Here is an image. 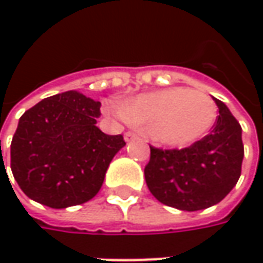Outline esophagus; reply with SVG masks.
<instances>
[{
    "mask_svg": "<svg viewBox=\"0 0 263 263\" xmlns=\"http://www.w3.org/2000/svg\"><path fill=\"white\" fill-rule=\"evenodd\" d=\"M137 137H139V135H136V133L127 132L126 135H124V140H126V142H133V140H136Z\"/></svg>",
    "mask_w": 263,
    "mask_h": 263,
    "instance_id": "esophagus-1",
    "label": "esophagus"
}]
</instances>
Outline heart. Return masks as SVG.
Here are the masks:
<instances>
[{"label": "heart", "mask_w": 263, "mask_h": 263, "mask_svg": "<svg viewBox=\"0 0 263 263\" xmlns=\"http://www.w3.org/2000/svg\"><path fill=\"white\" fill-rule=\"evenodd\" d=\"M106 112L133 124L145 126L147 135L167 147H186L196 143L217 121L218 108L214 99L189 87H167L142 93Z\"/></svg>", "instance_id": "heart-1"}]
</instances>
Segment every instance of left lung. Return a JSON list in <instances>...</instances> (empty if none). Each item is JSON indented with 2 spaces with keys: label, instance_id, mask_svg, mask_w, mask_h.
I'll return each instance as SVG.
<instances>
[{
  "label": "left lung",
  "instance_id": "1",
  "mask_svg": "<svg viewBox=\"0 0 263 263\" xmlns=\"http://www.w3.org/2000/svg\"><path fill=\"white\" fill-rule=\"evenodd\" d=\"M215 104L219 114L208 136L184 149L151 146L145 180L161 203L200 211L217 205L237 184L245 157L241 127L224 102Z\"/></svg>",
  "mask_w": 263,
  "mask_h": 263
}]
</instances>
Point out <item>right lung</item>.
Returning <instances> with one entry per match:
<instances>
[{
  "label": "right lung",
  "instance_id": "add662e5",
  "mask_svg": "<svg viewBox=\"0 0 263 263\" xmlns=\"http://www.w3.org/2000/svg\"><path fill=\"white\" fill-rule=\"evenodd\" d=\"M101 102L77 90L45 98L18 120L11 171L27 197L54 209L82 205L102 187L109 162L126 145L96 127Z\"/></svg>",
  "mask_w": 263,
  "mask_h": 263
}]
</instances>
